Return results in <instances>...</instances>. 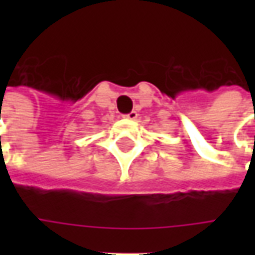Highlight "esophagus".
<instances>
[{"label":"esophagus","instance_id":"1","mask_svg":"<svg viewBox=\"0 0 255 255\" xmlns=\"http://www.w3.org/2000/svg\"><path fill=\"white\" fill-rule=\"evenodd\" d=\"M124 119H127V120H136L138 119V113L135 111H132L131 113H128V115H124Z\"/></svg>","mask_w":255,"mask_h":255}]
</instances>
